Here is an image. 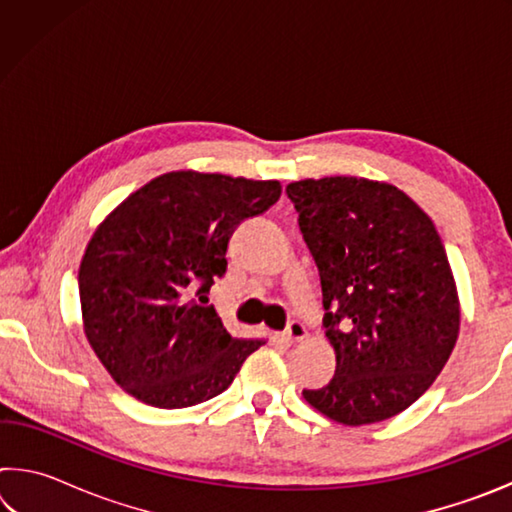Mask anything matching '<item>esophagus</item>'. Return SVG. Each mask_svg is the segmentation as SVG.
<instances>
[{"instance_id": "1", "label": "esophagus", "mask_w": 512, "mask_h": 512, "mask_svg": "<svg viewBox=\"0 0 512 512\" xmlns=\"http://www.w3.org/2000/svg\"><path fill=\"white\" fill-rule=\"evenodd\" d=\"M284 339H287L289 343L305 341L307 339V327L298 323V320H293V323H289V327L284 329Z\"/></svg>"}]
</instances>
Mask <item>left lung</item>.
Instances as JSON below:
<instances>
[{"mask_svg": "<svg viewBox=\"0 0 512 512\" xmlns=\"http://www.w3.org/2000/svg\"><path fill=\"white\" fill-rule=\"evenodd\" d=\"M314 255L332 381L302 397L359 427L393 418L436 381L461 332V302L436 225L384 180L307 178L287 185Z\"/></svg>", "mask_w": 512, "mask_h": 512, "instance_id": "8db88e82", "label": "left lung"}]
</instances>
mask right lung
<instances>
[{"instance_id": "right-lung-1", "label": "right lung", "mask_w": 512, "mask_h": 512, "mask_svg": "<svg viewBox=\"0 0 512 512\" xmlns=\"http://www.w3.org/2000/svg\"><path fill=\"white\" fill-rule=\"evenodd\" d=\"M280 194V180L180 169L99 223L79 268L83 332L128 395L158 409L205 402L266 343L232 336L205 302L232 232Z\"/></svg>"}]
</instances>
